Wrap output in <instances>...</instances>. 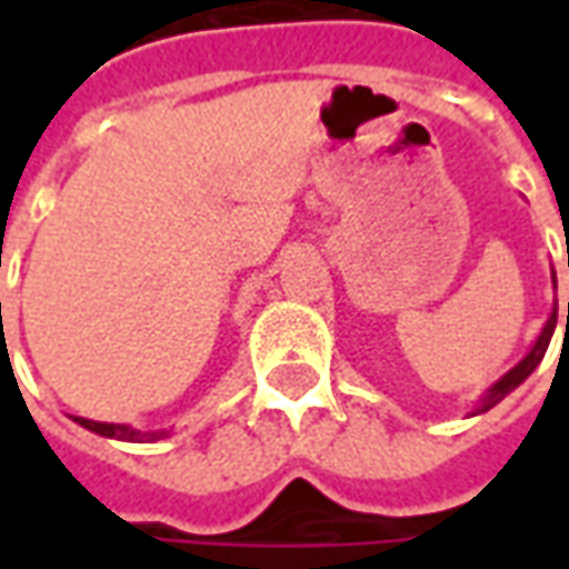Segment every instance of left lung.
Returning <instances> with one entry per match:
<instances>
[{
  "label": "left lung",
  "instance_id": "left-lung-1",
  "mask_svg": "<svg viewBox=\"0 0 569 569\" xmlns=\"http://www.w3.org/2000/svg\"><path fill=\"white\" fill-rule=\"evenodd\" d=\"M567 268H569V249H567ZM555 322H558V310H555V313H551V317H549V322H546V329H542V335H539V338H537V345H533V350H530V353H527V357L521 359V362H518V366H515L512 371H509V375H502L500 381L490 387L488 396H485V406H481V411H488V408H493V406H497V402H500L502 396H509L515 390V387H518V383L527 381V375L537 369L539 362H542V357H546V350H549L551 335H555ZM567 332H569V301H567V329H563V335H567Z\"/></svg>",
  "mask_w": 569,
  "mask_h": 569
}]
</instances>
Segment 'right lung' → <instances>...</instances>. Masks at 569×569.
Returning a JSON list of instances; mask_svg holds the SVG:
<instances>
[{
  "instance_id": "right-lung-1",
  "label": "right lung",
  "mask_w": 569,
  "mask_h": 569,
  "mask_svg": "<svg viewBox=\"0 0 569 569\" xmlns=\"http://www.w3.org/2000/svg\"><path fill=\"white\" fill-rule=\"evenodd\" d=\"M84 429H91V432H100V436H109V439H124V441H137L140 439V432L137 429L124 427V423H97V420H84L76 418Z\"/></svg>"
}]
</instances>
